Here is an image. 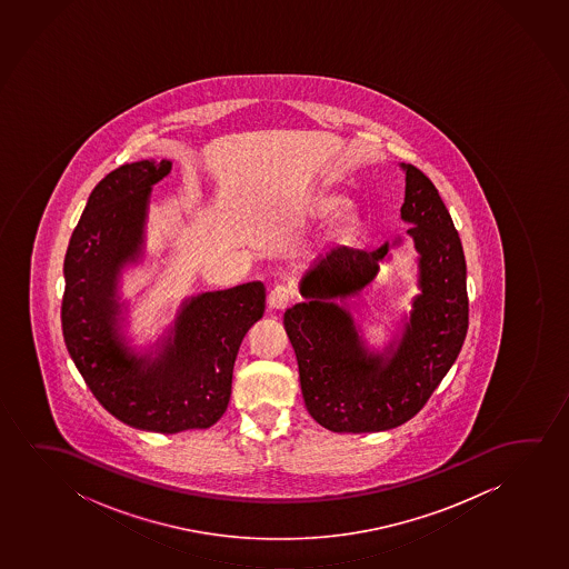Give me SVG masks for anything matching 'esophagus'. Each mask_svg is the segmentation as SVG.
<instances>
[{
    "mask_svg": "<svg viewBox=\"0 0 569 569\" xmlns=\"http://www.w3.org/2000/svg\"><path fill=\"white\" fill-rule=\"evenodd\" d=\"M291 299H293V291L288 286H281L278 283L276 288L270 291V296H268V305L272 307V309H286L289 303H291Z\"/></svg>",
    "mask_w": 569,
    "mask_h": 569,
    "instance_id": "esophagus-1",
    "label": "esophagus"
}]
</instances>
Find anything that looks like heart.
Masks as SVG:
<instances>
[{"instance_id":"heart-1","label":"heart","mask_w":569,"mask_h":569,"mask_svg":"<svg viewBox=\"0 0 569 569\" xmlns=\"http://www.w3.org/2000/svg\"><path fill=\"white\" fill-rule=\"evenodd\" d=\"M346 203V198L336 192H317L312 194L307 203L305 211L311 219H327L336 213L330 221V237L338 242H348L358 234L359 229L363 226V216L356 206H341Z\"/></svg>"}]
</instances>
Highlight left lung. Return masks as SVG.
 <instances>
[{
    "mask_svg": "<svg viewBox=\"0 0 569 569\" xmlns=\"http://www.w3.org/2000/svg\"><path fill=\"white\" fill-rule=\"evenodd\" d=\"M406 174L400 219L418 252V289L412 311L385 350H371L343 307L377 278L379 264L402 244L328 250L299 281L303 303L283 315L299 366L305 406L336 433L398 428L420 412L459 358L467 338V262L460 237L433 182L413 164Z\"/></svg>",
    "mask_w": 569,
    "mask_h": 569,
    "instance_id": "1",
    "label": "left lung"
}]
</instances>
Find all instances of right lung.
<instances>
[{
    "mask_svg": "<svg viewBox=\"0 0 569 569\" xmlns=\"http://www.w3.org/2000/svg\"><path fill=\"white\" fill-rule=\"evenodd\" d=\"M171 169L143 159L109 172L63 260L62 332L73 363L107 412L156 433L211 428L226 413L237 351L266 307L262 281L198 293L148 350L130 346L120 281L143 260L151 190Z\"/></svg>",
    "mask_w": 569,
    "mask_h": 569,
    "instance_id": "add662e5",
    "label": "right lung"
}]
</instances>
